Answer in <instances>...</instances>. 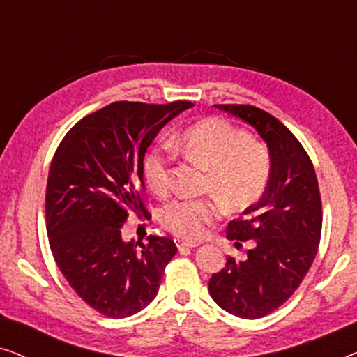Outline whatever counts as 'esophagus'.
<instances>
[{"label": "esophagus", "mask_w": 357, "mask_h": 357, "mask_svg": "<svg viewBox=\"0 0 357 357\" xmlns=\"http://www.w3.org/2000/svg\"><path fill=\"white\" fill-rule=\"evenodd\" d=\"M199 245V243L197 242H188V241H177V247L180 252H187V250H192V248H197Z\"/></svg>", "instance_id": "1"}]
</instances>
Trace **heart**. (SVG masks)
<instances>
[{
    "label": "heart",
    "instance_id": "1",
    "mask_svg": "<svg viewBox=\"0 0 357 357\" xmlns=\"http://www.w3.org/2000/svg\"><path fill=\"white\" fill-rule=\"evenodd\" d=\"M174 148L206 169L204 190L216 197L175 199L162 209L160 221L175 236L197 241L206 236L222 203L245 209L261 198L270 182L271 158L245 131L222 119H206L190 126L174 141ZM146 183L155 195L172 187V154L164 146L149 149L143 159Z\"/></svg>",
    "mask_w": 357,
    "mask_h": 357
}]
</instances>
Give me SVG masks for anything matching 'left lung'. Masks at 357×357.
I'll list each match as a JSON object with an SVG mask.
<instances>
[{
    "label": "left lung",
    "mask_w": 357,
    "mask_h": 357,
    "mask_svg": "<svg viewBox=\"0 0 357 357\" xmlns=\"http://www.w3.org/2000/svg\"><path fill=\"white\" fill-rule=\"evenodd\" d=\"M257 130L270 151L268 187L242 216L229 222L227 238L250 242L247 257H229L208 289L214 302L241 319H261L284 304L310 270L321 234V199L314 164L280 120L253 105H214Z\"/></svg>",
    "instance_id": "8db88e82"
}]
</instances>
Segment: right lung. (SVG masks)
Instances as JSON below:
<instances>
[{"instance_id":"obj_1","label":"right lung","mask_w":357,"mask_h":357,"mask_svg":"<svg viewBox=\"0 0 357 357\" xmlns=\"http://www.w3.org/2000/svg\"><path fill=\"white\" fill-rule=\"evenodd\" d=\"M192 102H114L68 131L53 155L45 195L50 248L77 296L99 314L125 319L158 296L177 247L167 237L125 242L143 202V159L155 135Z\"/></svg>"}]
</instances>
